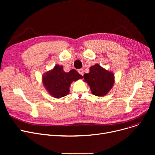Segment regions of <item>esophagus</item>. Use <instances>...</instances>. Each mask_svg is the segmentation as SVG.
Instances as JSON below:
<instances>
[{
  "label": "esophagus",
  "instance_id": "1",
  "mask_svg": "<svg viewBox=\"0 0 155 155\" xmlns=\"http://www.w3.org/2000/svg\"><path fill=\"white\" fill-rule=\"evenodd\" d=\"M78 73H80L81 75H82V76L84 75V70L82 69H79L78 70Z\"/></svg>",
  "mask_w": 155,
  "mask_h": 155
}]
</instances>
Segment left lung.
<instances>
[{
    "label": "left lung",
    "instance_id": "1",
    "mask_svg": "<svg viewBox=\"0 0 155 155\" xmlns=\"http://www.w3.org/2000/svg\"><path fill=\"white\" fill-rule=\"evenodd\" d=\"M89 70V73L84 75V81L90 87L92 94L98 97L107 95L114 84V73L99 64L93 65Z\"/></svg>",
    "mask_w": 155,
    "mask_h": 155
}]
</instances>
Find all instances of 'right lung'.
Listing matches in <instances>:
<instances>
[{
    "instance_id": "add662e5",
    "label": "right lung",
    "mask_w": 155,
    "mask_h": 155,
    "mask_svg": "<svg viewBox=\"0 0 155 155\" xmlns=\"http://www.w3.org/2000/svg\"><path fill=\"white\" fill-rule=\"evenodd\" d=\"M75 70H71L69 72H64L63 67L56 64L54 67L44 73L42 77L43 84L52 97L54 98H61L68 94L70 87L73 81L82 78Z\"/></svg>"
}]
</instances>
